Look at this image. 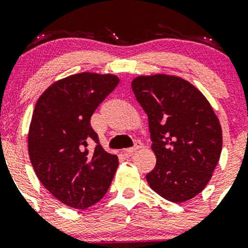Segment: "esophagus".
Returning <instances> with one entry per match:
<instances>
[{"mask_svg": "<svg viewBox=\"0 0 248 248\" xmlns=\"http://www.w3.org/2000/svg\"><path fill=\"white\" fill-rule=\"evenodd\" d=\"M143 147V143H142L141 141H136L135 144H134V147L132 148H128V149H124V155L126 156H130L132 154H134L136 152L138 149H140V148Z\"/></svg>", "mask_w": 248, "mask_h": 248, "instance_id": "34e87169", "label": "esophagus"}]
</instances>
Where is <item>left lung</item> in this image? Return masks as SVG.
Wrapping results in <instances>:
<instances>
[{"mask_svg": "<svg viewBox=\"0 0 248 248\" xmlns=\"http://www.w3.org/2000/svg\"><path fill=\"white\" fill-rule=\"evenodd\" d=\"M148 115L156 166L146 178L161 197L183 203L204 190L220 157L221 127L211 105L175 76H141L132 82Z\"/></svg>", "mask_w": 248, "mask_h": 248, "instance_id": "8db88e82", "label": "left lung"}]
</instances>
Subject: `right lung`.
Wrapping results in <instances>:
<instances>
[{"label": "right lung", "instance_id": "obj_1", "mask_svg": "<svg viewBox=\"0 0 248 248\" xmlns=\"http://www.w3.org/2000/svg\"><path fill=\"white\" fill-rule=\"evenodd\" d=\"M118 84L113 75L78 73L56 81L37 101L28 135L30 161L45 189L65 205L87 209L112 183L118 156L99 143L91 116Z\"/></svg>", "mask_w": 248, "mask_h": 248}]
</instances>
